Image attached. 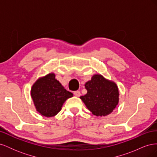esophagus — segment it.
<instances>
[{
	"mask_svg": "<svg viewBox=\"0 0 157 157\" xmlns=\"http://www.w3.org/2000/svg\"><path fill=\"white\" fill-rule=\"evenodd\" d=\"M74 95L75 96H77V97H79L80 96V91H75L74 92Z\"/></svg>",
	"mask_w": 157,
	"mask_h": 157,
	"instance_id": "obj_1",
	"label": "esophagus"
}]
</instances>
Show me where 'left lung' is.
<instances>
[{
    "instance_id": "left-lung-1",
    "label": "left lung",
    "mask_w": 157,
    "mask_h": 157,
    "mask_svg": "<svg viewBox=\"0 0 157 157\" xmlns=\"http://www.w3.org/2000/svg\"><path fill=\"white\" fill-rule=\"evenodd\" d=\"M87 94L80 98L88 110L97 117L111 113L118 105L119 92L117 84L101 75H94L85 84Z\"/></svg>"
}]
</instances>
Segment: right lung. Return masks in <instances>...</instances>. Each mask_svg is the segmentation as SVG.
<instances>
[{"instance_id": "right-lung-1", "label": "right lung", "mask_w": 157, "mask_h": 157, "mask_svg": "<svg viewBox=\"0 0 157 157\" xmlns=\"http://www.w3.org/2000/svg\"><path fill=\"white\" fill-rule=\"evenodd\" d=\"M55 77L54 73H49L39 78L31 90V96L36 111L46 117L56 115L64 102L73 97V94L66 90Z\"/></svg>"}]
</instances>
